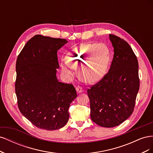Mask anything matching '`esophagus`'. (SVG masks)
Masks as SVG:
<instances>
[{
  "label": "esophagus",
  "mask_w": 153,
  "mask_h": 153,
  "mask_svg": "<svg viewBox=\"0 0 153 153\" xmlns=\"http://www.w3.org/2000/svg\"><path fill=\"white\" fill-rule=\"evenodd\" d=\"M76 91L78 93H81V92H83L82 88L80 86H76Z\"/></svg>",
  "instance_id": "34e87169"
}]
</instances>
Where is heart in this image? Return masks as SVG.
Listing matches in <instances>:
<instances>
[{"mask_svg":"<svg viewBox=\"0 0 153 153\" xmlns=\"http://www.w3.org/2000/svg\"><path fill=\"white\" fill-rule=\"evenodd\" d=\"M111 60L108 47L102 43H85L67 52L65 62L69 66L76 68L80 64L78 72L81 80L94 83L101 79L108 71ZM62 69L68 75L72 73L66 66Z\"/></svg>","mask_w":153,"mask_h":153,"instance_id":"heart-1","label":"heart"}]
</instances>
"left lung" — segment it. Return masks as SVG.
Returning a JSON list of instances; mask_svg holds the SVG:
<instances>
[{
	"label": "left lung",
	"instance_id": "left-lung-1",
	"mask_svg": "<svg viewBox=\"0 0 153 153\" xmlns=\"http://www.w3.org/2000/svg\"><path fill=\"white\" fill-rule=\"evenodd\" d=\"M114 48L108 72L88 89L92 121L105 128L117 126L135 108L140 80L135 54L126 41L109 34Z\"/></svg>",
	"mask_w": 153,
	"mask_h": 153
}]
</instances>
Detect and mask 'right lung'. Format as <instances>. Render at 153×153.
Masks as SVG:
<instances>
[{
    "instance_id": "add662e5",
    "label": "right lung",
    "mask_w": 153,
    "mask_h": 153,
    "mask_svg": "<svg viewBox=\"0 0 153 153\" xmlns=\"http://www.w3.org/2000/svg\"><path fill=\"white\" fill-rule=\"evenodd\" d=\"M65 39L36 35L16 60L15 92L22 115L38 128L55 130L67 123L69 105L77 96L74 86L58 81L57 50Z\"/></svg>"
}]
</instances>
